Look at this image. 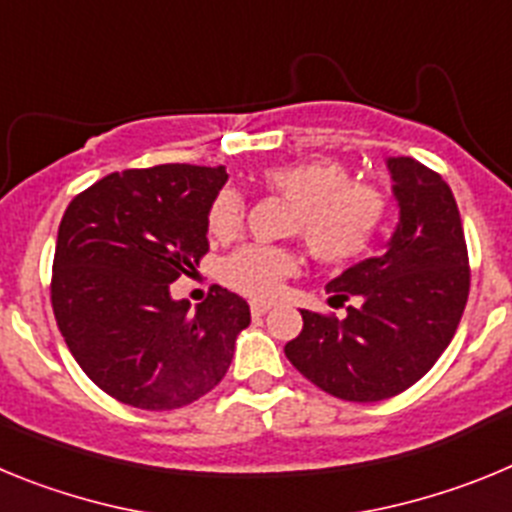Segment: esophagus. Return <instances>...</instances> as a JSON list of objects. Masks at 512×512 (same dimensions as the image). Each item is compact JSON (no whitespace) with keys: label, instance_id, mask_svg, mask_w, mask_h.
Returning a JSON list of instances; mask_svg holds the SVG:
<instances>
[{"label":"esophagus","instance_id":"1","mask_svg":"<svg viewBox=\"0 0 512 512\" xmlns=\"http://www.w3.org/2000/svg\"><path fill=\"white\" fill-rule=\"evenodd\" d=\"M271 310L269 302H251V315L253 318H261V315H266V312Z\"/></svg>","mask_w":512,"mask_h":512}]
</instances>
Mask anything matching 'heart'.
<instances>
[{
    "mask_svg": "<svg viewBox=\"0 0 512 512\" xmlns=\"http://www.w3.org/2000/svg\"><path fill=\"white\" fill-rule=\"evenodd\" d=\"M269 192L292 202L289 235H300L307 251L323 264H348L377 241L387 220V200L369 184L351 182V171L330 158L271 166L261 174ZM246 205L235 189H223L207 212V230L215 241H233L241 233ZM297 271L295 251L282 246H243L220 264V279L230 289L271 300L284 279Z\"/></svg>",
    "mask_w": 512,
    "mask_h": 512,
    "instance_id": "obj_1",
    "label": "heart"
}]
</instances>
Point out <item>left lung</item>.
Listing matches in <instances>:
<instances>
[{"mask_svg": "<svg viewBox=\"0 0 512 512\" xmlns=\"http://www.w3.org/2000/svg\"><path fill=\"white\" fill-rule=\"evenodd\" d=\"M400 220L382 256L328 282L346 318L302 312L284 354L302 377L348 402L395 397L428 374L469 297V256L449 184L408 156L387 158Z\"/></svg>", "mask_w": 512, "mask_h": 512, "instance_id": "left-lung-1", "label": "left lung"}]
</instances>
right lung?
<instances>
[{"instance_id":"obj_1","label":"right lung","mask_w":512,"mask_h":512,"mask_svg":"<svg viewBox=\"0 0 512 512\" xmlns=\"http://www.w3.org/2000/svg\"><path fill=\"white\" fill-rule=\"evenodd\" d=\"M225 182L223 166L128 169L63 212L53 315L87 377L125 405L174 410L200 400L225 377L251 323L248 302L217 284L194 312L169 292L210 251L207 212Z\"/></svg>"}]
</instances>
